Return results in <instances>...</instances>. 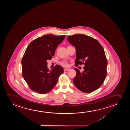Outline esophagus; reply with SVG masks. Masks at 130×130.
Returning a JSON list of instances; mask_svg holds the SVG:
<instances>
[{
  "instance_id": "34e87169",
  "label": "esophagus",
  "mask_w": 130,
  "mask_h": 130,
  "mask_svg": "<svg viewBox=\"0 0 130 130\" xmlns=\"http://www.w3.org/2000/svg\"><path fill=\"white\" fill-rule=\"evenodd\" d=\"M69 69H66V68H65L64 69V71H69Z\"/></svg>"
}]
</instances>
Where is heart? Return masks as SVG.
I'll return each mask as SVG.
<instances>
[{"instance_id": "obj_1", "label": "heart", "mask_w": 130, "mask_h": 130, "mask_svg": "<svg viewBox=\"0 0 130 130\" xmlns=\"http://www.w3.org/2000/svg\"><path fill=\"white\" fill-rule=\"evenodd\" d=\"M60 64H61V65H62V66H63L64 67H68L69 66V64L68 63V62L66 61H62L60 62Z\"/></svg>"}]
</instances>
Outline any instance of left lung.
Here are the masks:
<instances>
[{"instance_id":"left-lung-1","label":"left lung","mask_w":130,"mask_h":130,"mask_svg":"<svg viewBox=\"0 0 130 130\" xmlns=\"http://www.w3.org/2000/svg\"><path fill=\"white\" fill-rule=\"evenodd\" d=\"M68 41L75 46V65L84 64V71L75 68L76 75L73 83L83 92L90 93L98 89L107 75V58L103 46L96 39L84 34L68 37Z\"/></svg>"}]
</instances>
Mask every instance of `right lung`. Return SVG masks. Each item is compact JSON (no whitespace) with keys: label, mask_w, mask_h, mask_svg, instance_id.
I'll return each mask as SVG.
<instances>
[{"label":"right lung","mask_w":130,"mask_h":130,"mask_svg":"<svg viewBox=\"0 0 130 130\" xmlns=\"http://www.w3.org/2000/svg\"><path fill=\"white\" fill-rule=\"evenodd\" d=\"M65 35H46L29 44L21 61L23 77L31 90L40 94L49 92L57 84L63 69L57 65L51 71L46 61L52 59Z\"/></svg>","instance_id":"1"}]
</instances>
